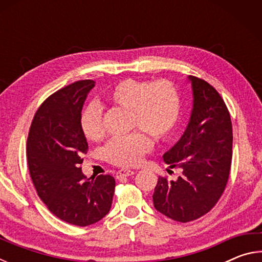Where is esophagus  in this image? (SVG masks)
Here are the masks:
<instances>
[{
	"label": "esophagus",
	"instance_id": "34e87169",
	"mask_svg": "<svg viewBox=\"0 0 262 262\" xmlns=\"http://www.w3.org/2000/svg\"><path fill=\"white\" fill-rule=\"evenodd\" d=\"M135 172L133 170H129V168H121V170H119L117 172V179H120L123 178V177H129L133 176Z\"/></svg>",
	"mask_w": 262,
	"mask_h": 262
}]
</instances>
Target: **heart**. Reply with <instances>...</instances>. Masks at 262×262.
<instances>
[{"instance_id":"b5f03b06","label":"heart","mask_w":262,"mask_h":262,"mask_svg":"<svg viewBox=\"0 0 262 262\" xmlns=\"http://www.w3.org/2000/svg\"><path fill=\"white\" fill-rule=\"evenodd\" d=\"M111 104L128 111L130 129H139L128 136L113 137L104 149L106 159L119 166L140 164L152 147L150 137L166 140L177 125L180 98L176 86L168 81L122 79L106 94ZM81 128L86 139L99 141L104 137L103 114L99 105L90 104L81 114Z\"/></svg>"}]
</instances>
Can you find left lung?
<instances>
[{"label":"left lung","instance_id":"8db88e82","mask_svg":"<svg viewBox=\"0 0 262 262\" xmlns=\"http://www.w3.org/2000/svg\"><path fill=\"white\" fill-rule=\"evenodd\" d=\"M193 108L183 136L163 155L177 180L159 177L154 207L177 222L200 219L214 207L227 186L232 159V123L224 100L209 83L188 76ZM170 172V170H167Z\"/></svg>","mask_w":262,"mask_h":262}]
</instances>
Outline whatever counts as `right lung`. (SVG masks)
I'll return each instance as SVG.
<instances>
[{
  "instance_id": "obj_1",
  "label": "right lung",
  "mask_w": 262,
  "mask_h": 262,
  "mask_svg": "<svg viewBox=\"0 0 262 262\" xmlns=\"http://www.w3.org/2000/svg\"><path fill=\"white\" fill-rule=\"evenodd\" d=\"M95 82L78 81L43 101L31 123L26 156L39 198L57 219L77 227L100 221L111 209L115 180L110 174L86 178L81 164L88 142L81 112Z\"/></svg>"
}]
</instances>
